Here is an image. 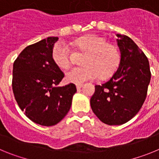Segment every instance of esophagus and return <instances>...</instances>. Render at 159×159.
<instances>
[{
    "instance_id": "1",
    "label": "esophagus",
    "mask_w": 159,
    "mask_h": 159,
    "mask_svg": "<svg viewBox=\"0 0 159 159\" xmlns=\"http://www.w3.org/2000/svg\"><path fill=\"white\" fill-rule=\"evenodd\" d=\"M82 87H83V84H76V88H77V90L80 89V88H82Z\"/></svg>"
}]
</instances>
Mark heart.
Wrapping results in <instances>:
<instances>
[{
    "label": "heart",
    "mask_w": 159,
    "mask_h": 159,
    "mask_svg": "<svg viewBox=\"0 0 159 159\" xmlns=\"http://www.w3.org/2000/svg\"><path fill=\"white\" fill-rule=\"evenodd\" d=\"M72 45L84 53L83 66L74 67L66 72L67 82L81 84L97 76L105 79L111 76L118 68L121 60L119 50L115 44L107 43V39L96 34H90L74 40ZM53 62L60 68H67L71 64V51L67 43L59 42L52 52Z\"/></svg>",
    "instance_id": "heart-1"
}]
</instances>
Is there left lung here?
Returning a JSON list of instances; mask_svg holds the SVG:
<instances>
[{"label":"left lung","mask_w":159,"mask_h":159,"mask_svg":"<svg viewBox=\"0 0 159 159\" xmlns=\"http://www.w3.org/2000/svg\"><path fill=\"white\" fill-rule=\"evenodd\" d=\"M121 60L111 78L95 85L91 107L99 120L107 125L127 123L139 111L147 95L151 73L146 55L133 40L117 34Z\"/></svg>","instance_id":"1"}]
</instances>
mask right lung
I'll return each instance as SVG.
<instances>
[{"mask_svg":"<svg viewBox=\"0 0 159 159\" xmlns=\"http://www.w3.org/2000/svg\"><path fill=\"white\" fill-rule=\"evenodd\" d=\"M58 37H48L25 48L14 61L12 91L20 108L32 122L53 126L69 111L76 87H57L64 77L52 58Z\"/></svg>","mask_w":159,"mask_h":159,"instance_id":"1","label":"right lung"}]
</instances>
